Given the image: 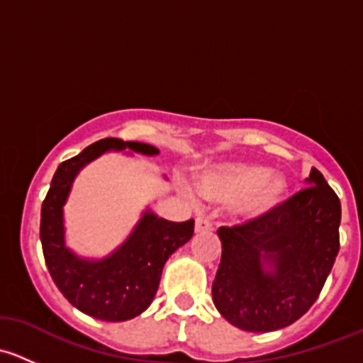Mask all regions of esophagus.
Instances as JSON below:
<instances>
[{
    "instance_id": "esophagus-1",
    "label": "esophagus",
    "mask_w": 363,
    "mask_h": 363,
    "mask_svg": "<svg viewBox=\"0 0 363 363\" xmlns=\"http://www.w3.org/2000/svg\"><path fill=\"white\" fill-rule=\"evenodd\" d=\"M195 230L196 232H211L212 230V221L211 218H207V216H199L195 221Z\"/></svg>"
}]
</instances>
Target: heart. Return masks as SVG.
<instances>
[{"label": "heart", "mask_w": 363, "mask_h": 363, "mask_svg": "<svg viewBox=\"0 0 363 363\" xmlns=\"http://www.w3.org/2000/svg\"><path fill=\"white\" fill-rule=\"evenodd\" d=\"M199 188L208 202L237 203L240 214L258 216L283 199L286 182L262 164L228 163L202 172Z\"/></svg>", "instance_id": "b5f03b06"}]
</instances>
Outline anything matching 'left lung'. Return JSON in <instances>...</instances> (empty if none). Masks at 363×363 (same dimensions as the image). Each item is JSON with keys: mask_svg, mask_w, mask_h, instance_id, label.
<instances>
[{"mask_svg": "<svg viewBox=\"0 0 363 363\" xmlns=\"http://www.w3.org/2000/svg\"><path fill=\"white\" fill-rule=\"evenodd\" d=\"M307 184L258 218L218 230L223 252L212 300L240 330L288 327L323 290L340 246V202L316 168Z\"/></svg>", "mask_w": 363, "mask_h": 363, "instance_id": "left-lung-1", "label": "left lung"}]
</instances>
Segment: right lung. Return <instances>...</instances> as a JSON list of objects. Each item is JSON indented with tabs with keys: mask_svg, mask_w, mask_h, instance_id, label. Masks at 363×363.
Segmentation results:
<instances>
[{
	"mask_svg": "<svg viewBox=\"0 0 363 363\" xmlns=\"http://www.w3.org/2000/svg\"><path fill=\"white\" fill-rule=\"evenodd\" d=\"M158 155L155 145L104 138L57 167L42 203L40 240L50 277L72 306L96 320L126 321L151 306L164 262L193 237L195 221L174 223L145 212L126 242L108 258L89 262L65 246L63 205L80 168L108 149Z\"/></svg>",
	"mask_w": 363,
	"mask_h": 363,
	"instance_id": "obj_1",
	"label": "right lung"
}]
</instances>
